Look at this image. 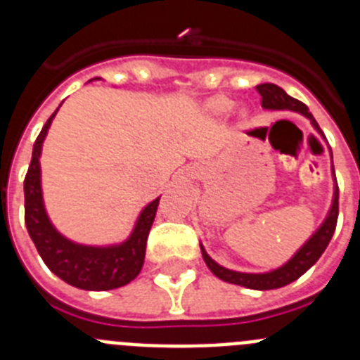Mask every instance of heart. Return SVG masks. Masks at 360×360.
<instances>
[{
    "mask_svg": "<svg viewBox=\"0 0 360 360\" xmlns=\"http://www.w3.org/2000/svg\"><path fill=\"white\" fill-rule=\"evenodd\" d=\"M207 106H209V111L214 113V115H229V113L232 111V108H234V103L225 97H216L212 98V101H209Z\"/></svg>",
    "mask_w": 360,
    "mask_h": 360,
    "instance_id": "obj_1",
    "label": "heart"
}]
</instances>
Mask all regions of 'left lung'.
Listing matches in <instances>:
<instances>
[{"instance_id": "obj_1", "label": "left lung", "mask_w": 360, "mask_h": 360, "mask_svg": "<svg viewBox=\"0 0 360 360\" xmlns=\"http://www.w3.org/2000/svg\"><path fill=\"white\" fill-rule=\"evenodd\" d=\"M257 94L262 95V106L265 110H279V111H297L301 115H304L307 119H310L311 126L321 133L319 124L316 122V119L311 117V113L308 111L307 104H303L297 98L290 97L287 91L279 88L276 84H270V82H265V84L256 86ZM333 167V165H332ZM333 176H335V171L332 169ZM333 182H337L333 178ZM337 216H339V187H333V200H332V207H330L328 216L324 218V221L321 224V227L317 229L314 234H311L310 240L294 254V256L288 259L283 266L276 270H270V272H263V274H249V272H236V270H229L225 266L218 265V263L205 252L202 245V256L205 265L211 269L212 274L216 278L224 279V281L232 283V285H240V287L245 288H252V290H274V288H281L288 283L295 281L297 278L307 272L314 263L321 257V254L324 252V249L328 247L330 240L333 236V231H335L337 225Z\"/></svg>"}]
</instances>
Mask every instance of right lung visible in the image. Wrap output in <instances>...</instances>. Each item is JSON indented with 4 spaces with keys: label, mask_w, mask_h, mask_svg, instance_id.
Returning <instances> with one entry per match:
<instances>
[{
    "label": "right lung",
    "mask_w": 360,
    "mask_h": 360,
    "mask_svg": "<svg viewBox=\"0 0 360 360\" xmlns=\"http://www.w3.org/2000/svg\"><path fill=\"white\" fill-rule=\"evenodd\" d=\"M59 110V108H57ZM57 110L41 129L32 149V160L25 176V224L28 234L43 257L44 265L57 278L82 290H111L128 285L139 276L144 265L148 234L155 221L160 198L153 200L142 209L135 227L126 241L108 247H91L68 240L50 221L41 189L39 157L44 136Z\"/></svg>",
    "instance_id": "right-lung-1"
}]
</instances>
